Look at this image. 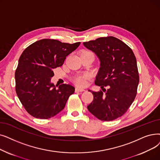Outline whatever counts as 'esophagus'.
<instances>
[{"mask_svg":"<svg viewBox=\"0 0 160 160\" xmlns=\"http://www.w3.org/2000/svg\"><path fill=\"white\" fill-rule=\"evenodd\" d=\"M84 91H85V89H81V88H76V89H75L76 92H84Z\"/></svg>","mask_w":160,"mask_h":160,"instance_id":"1","label":"esophagus"}]
</instances>
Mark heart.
Here are the masks:
<instances>
[{
  "label": "heart",
  "instance_id": "b5f03b06",
  "mask_svg": "<svg viewBox=\"0 0 160 160\" xmlns=\"http://www.w3.org/2000/svg\"><path fill=\"white\" fill-rule=\"evenodd\" d=\"M90 78V75L88 74H85L83 75H78L75 76L72 79L74 84L80 87H84L86 85V80Z\"/></svg>",
  "mask_w": 160,
  "mask_h": 160
}]
</instances>
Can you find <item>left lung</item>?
I'll return each mask as SVG.
<instances>
[{"label":"left lung","instance_id":"left-lung-1","mask_svg":"<svg viewBox=\"0 0 160 160\" xmlns=\"http://www.w3.org/2000/svg\"><path fill=\"white\" fill-rule=\"evenodd\" d=\"M100 61L97 86L108 87L92 92L93 100L88 109L102 121H112L126 112L137 95L139 82L136 58L131 48L114 37H101L83 43ZM105 92V93H103Z\"/></svg>","mask_w":160,"mask_h":160}]
</instances>
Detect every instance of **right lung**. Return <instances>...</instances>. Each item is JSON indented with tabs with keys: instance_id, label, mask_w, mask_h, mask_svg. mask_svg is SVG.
Returning <instances> with one entry per match:
<instances>
[{
	"instance_id": "add662e5",
	"label": "right lung",
	"mask_w": 160,
	"mask_h": 160,
	"mask_svg": "<svg viewBox=\"0 0 160 160\" xmlns=\"http://www.w3.org/2000/svg\"><path fill=\"white\" fill-rule=\"evenodd\" d=\"M80 44V42L71 44L42 39L29 46L21 55L15 72L16 91L29 114L48 119L65 108L75 89L69 84L57 88L51 78L54 69L62 66L67 55Z\"/></svg>"
}]
</instances>
